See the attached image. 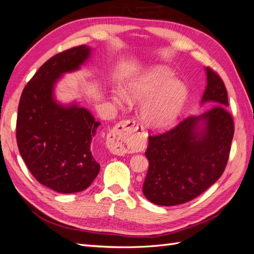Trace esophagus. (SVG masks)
Masks as SVG:
<instances>
[{
	"instance_id": "obj_1",
	"label": "esophagus",
	"mask_w": 254,
	"mask_h": 254,
	"mask_svg": "<svg viewBox=\"0 0 254 254\" xmlns=\"http://www.w3.org/2000/svg\"><path fill=\"white\" fill-rule=\"evenodd\" d=\"M136 121L127 120L118 123L117 125L112 129L108 136V148L112 153L117 155H124L127 152V144L129 139L134 132L141 130Z\"/></svg>"
}]
</instances>
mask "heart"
<instances>
[{
  "label": "heart",
  "instance_id": "1",
  "mask_svg": "<svg viewBox=\"0 0 254 254\" xmlns=\"http://www.w3.org/2000/svg\"><path fill=\"white\" fill-rule=\"evenodd\" d=\"M188 90L184 82L176 80L174 72L164 66H157L144 75L126 83L125 93H113V101L122 105L128 99L130 102H141L140 116L146 125L153 128L170 126L182 113Z\"/></svg>",
  "mask_w": 254,
  "mask_h": 254
}]
</instances>
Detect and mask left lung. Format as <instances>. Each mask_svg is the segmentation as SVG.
Here are the masks:
<instances>
[{
  "label": "left lung",
  "instance_id": "left-lung-1",
  "mask_svg": "<svg viewBox=\"0 0 254 254\" xmlns=\"http://www.w3.org/2000/svg\"><path fill=\"white\" fill-rule=\"evenodd\" d=\"M205 72L201 104L208 102L212 108L149 137V170L142 191L154 204L173 206L196 198L216 183L226 167L234 137L227 90L216 72L208 67Z\"/></svg>",
  "mask_w": 254,
  "mask_h": 254
}]
</instances>
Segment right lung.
Returning <instances> with one entry per match:
<instances>
[{
    "instance_id": "obj_1",
    "label": "right lung",
    "mask_w": 254,
    "mask_h": 254,
    "mask_svg": "<svg viewBox=\"0 0 254 254\" xmlns=\"http://www.w3.org/2000/svg\"><path fill=\"white\" fill-rule=\"evenodd\" d=\"M91 48L66 50L47 61L21 93L16 124L17 144L39 183L61 193L87 189L100 172L91 150L100 123L76 102L64 105L54 89L66 72L78 70Z\"/></svg>"
}]
</instances>
